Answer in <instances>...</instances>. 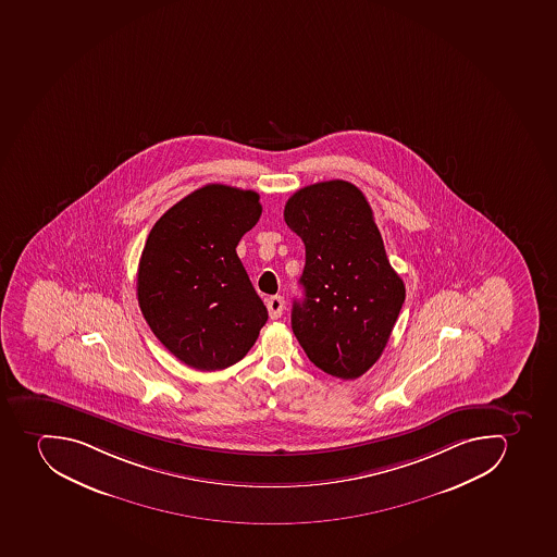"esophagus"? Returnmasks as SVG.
<instances>
[{
    "label": "esophagus",
    "instance_id": "esophagus-1",
    "mask_svg": "<svg viewBox=\"0 0 557 557\" xmlns=\"http://www.w3.org/2000/svg\"><path fill=\"white\" fill-rule=\"evenodd\" d=\"M268 312H270V318L278 319L284 312L285 309V299L282 296H272V298H268L267 301Z\"/></svg>",
    "mask_w": 557,
    "mask_h": 557
}]
</instances>
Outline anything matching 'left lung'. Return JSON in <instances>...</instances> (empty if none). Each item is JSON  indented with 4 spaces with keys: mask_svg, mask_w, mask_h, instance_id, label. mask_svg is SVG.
I'll return each instance as SVG.
<instances>
[{
    "mask_svg": "<svg viewBox=\"0 0 557 557\" xmlns=\"http://www.w3.org/2000/svg\"><path fill=\"white\" fill-rule=\"evenodd\" d=\"M284 220L305 244V298L290 313L299 346L326 374L360 377L383 355L406 299L372 208L352 183L332 180L293 194Z\"/></svg>",
    "mask_w": 557,
    "mask_h": 557,
    "instance_id": "8db88e82",
    "label": "left lung"
}]
</instances>
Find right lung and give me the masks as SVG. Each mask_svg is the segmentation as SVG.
Returning <instances> with one entry per match:
<instances>
[{
  "label": "right lung",
  "instance_id": "1",
  "mask_svg": "<svg viewBox=\"0 0 557 557\" xmlns=\"http://www.w3.org/2000/svg\"><path fill=\"white\" fill-rule=\"evenodd\" d=\"M259 194L210 183L157 220L137 270V299L154 337L202 372L238 363L268 310L236 247L261 216Z\"/></svg>",
  "mask_w": 557,
  "mask_h": 557
}]
</instances>
